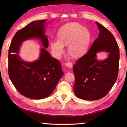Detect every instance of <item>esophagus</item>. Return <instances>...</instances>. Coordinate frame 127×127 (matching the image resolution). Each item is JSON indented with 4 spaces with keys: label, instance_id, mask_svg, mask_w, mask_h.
<instances>
[{
    "label": "esophagus",
    "instance_id": "esophagus-1",
    "mask_svg": "<svg viewBox=\"0 0 127 127\" xmlns=\"http://www.w3.org/2000/svg\"><path fill=\"white\" fill-rule=\"evenodd\" d=\"M65 65H66V66L68 67V68H70V69H71L72 68V64L70 62H68V63H65Z\"/></svg>",
    "mask_w": 127,
    "mask_h": 127
}]
</instances>
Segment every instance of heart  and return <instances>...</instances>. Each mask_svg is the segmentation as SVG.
<instances>
[{
    "label": "heart",
    "instance_id": "1",
    "mask_svg": "<svg viewBox=\"0 0 127 127\" xmlns=\"http://www.w3.org/2000/svg\"><path fill=\"white\" fill-rule=\"evenodd\" d=\"M92 36L90 31L79 23H68L62 26L57 35V41L51 42V50L56 58L64 52L67 46L68 55L74 59L84 56L88 51Z\"/></svg>",
    "mask_w": 127,
    "mask_h": 127
}]
</instances>
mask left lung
Returning a JSON list of instances; mask_svg holds the SVG:
<instances>
[{"label":"left lung","instance_id":"8db88e82","mask_svg":"<svg viewBox=\"0 0 127 127\" xmlns=\"http://www.w3.org/2000/svg\"><path fill=\"white\" fill-rule=\"evenodd\" d=\"M96 24L100 31L98 37L73 67L75 94L87 100H96L106 95L116 81L119 68L120 50L114 36L101 24ZM101 52H107L108 56L100 61L96 54Z\"/></svg>","mask_w":127,"mask_h":127}]
</instances>
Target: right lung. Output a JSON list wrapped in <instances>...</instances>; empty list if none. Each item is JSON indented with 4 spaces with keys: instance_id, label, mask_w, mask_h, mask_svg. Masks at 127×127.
<instances>
[{
    "instance_id": "add662e5",
    "label": "right lung",
    "mask_w": 127,
    "mask_h": 127,
    "mask_svg": "<svg viewBox=\"0 0 127 127\" xmlns=\"http://www.w3.org/2000/svg\"><path fill=\"white\" fill-rule=\"evenodd\" d=\"M46 20L33 21L19 30L13 36L9 50V76L18 92L27 98L42 99L52 93L64 75L62 65L46 48L48 46L45 34ZM36 38L41 41L38 59L33 62L23 60L18 55L22 42Z\"/></svg>"
}]
</instances>
